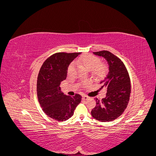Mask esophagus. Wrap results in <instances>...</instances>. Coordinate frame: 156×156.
<instances>
[{
	"mask_svg": "<svg viewBox=\"0 0 156 156\" xmlns=\"http://www.w3.org/2000/svg\"><path fill=\"white\" fill-rule=\"evenodd\" d=\"M89 98H89L88 96H86V95L83 96V100H88Z\"/></svg>",
	"mask_w": 156,
	"mask_h": 156,
	"instance_id": "1",
	"label": "esophagus"
}]
</instances>
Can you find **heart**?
<instances>
[{
	"instance_id": "b5f03b06",
	"label": "heart",
	"mask_w": 156,
	"mask_h": 156,
	"mask_svg": "<svg viewBox=\"0 0 156 156\" xmlns=\"http://www.w3.org/2000/svg\"><path fill=\"white\" fill-rule=\"evenodd\" d=\"M79 62L82 64L84 67H85L88 70H92L94 73L100 75H102L105 72V67L104 65L100 64V59L97 56L90 55L87 54L81 56L78 59ZM74 68V63L71 64L68 68V72H72ZM84 85H88V83L86 82L84 83Z\"/></svg>"
}]
</instances>
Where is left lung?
<instances>
[{"label": "left lung", "mask_w": 156, "mask_h": 156, "mask_svg": "<svg viewBox=\"0 0 156 156\" xmlns=\"http://www.w3.org/2000/svg\"><path fill=\"white\" fill-rule=\"evenodd\" d=\"M94 55L104 58L108 71L100 81L101 88L107 90L106 97L96 100V106L91 111L94 119L101 122L116 119L124 112L129 103L131 83L129 73L123 62L108 51L94 52Z\"/></svg>", "instance_id": "1"}]
</instances>
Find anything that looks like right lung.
<instances>
[{"mask_svg": "<svg viewBox=\"0 0 156 156\" xmlns=\"http://www.w3.org/2000/svg\"><path fill=\"white\" fill-rule=\"evenodd\" d=\"M81 53H57L47 59L37 80V95L42 109L49 117L65 121L73 115L81 96L71 97L61 92L60 83L66 79L70 63Z\"/></svg>", "mask_w": 156, "mask_h": 156, "instance_id": "obj_1", "label": "right lung"}]
</instances>
